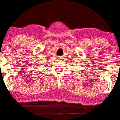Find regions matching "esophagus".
Instances as JSON below:
<instances>
[{"mask_svg":"<svg viewBox=\"0 0 120 120\" xmlns=\"http://www.w3.org/2000/svg\"><path fill=\"white\" fill-rule=\"evenodd\" d=\"M57 59H61V57L59 56V57H57Z\"/></svg>","mask_w":120,"mask_h":120,"instance_id":"1","label":"esophagus"}]
</instances>
